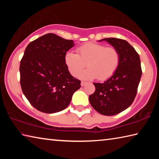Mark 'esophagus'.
Listing matches in <instances>:
<instances>
[{
  "instance_id": "34e87169",
  "label": "esophagus",
  "mask_w": 159,
  "mask_h": 159,
  "mask_svg": "<svg viewBox=\"0 0 159 159\" xmlns=\"http://www.w3.org/2000/svg\"><path fill=\"white\" fill-rule=\"evenodd\" d=\"M86 83H86L85 81H81V83H80V85H81V86H84Z\"/></svg>"
}]
</instances>
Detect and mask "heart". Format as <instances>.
Wrapping results in <instances>:
<instances>
[{"label": "heart", "instance_id": "b5f03b06", "mask_svg": "<svg viewBox=\"0 0 159 159\" xmlns=\"http://www.w3.org/2000/svg\"><path fill=\"white\" fill-rule=\"evenodd\" d=\"M120 53L114 47L100 43H87L76 49V53L68 52L64 57L67 69L72 76H78L87 62L89 68L79 76L84 79L98 77L104 80L111 77L120 64Z\"/></svg>", "mask_w": 159, "mask_h": 159}]
</instances>
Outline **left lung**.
Listing matches in <instances>:
<instances>
[{
    "instance_id": "left-lung-1",
    "label": "left lung",
    "mask_w": 159,
    "mask_h": 159,
    "mask_svg": "<svg viewBox=\"0 0 159 159\" xmlns=\"http://www.w3.org/2000/svg\"><path fill=\"white\" fill-rule=\"evenodd\" d=\"M106 41L120 53V64L105 82L94 83L95 93L89 96L94 109L104 116H114L128 108L135 98L142 76L140 58L134 48L125 40L108 38Z\"/></svg>"
}]
</instances>
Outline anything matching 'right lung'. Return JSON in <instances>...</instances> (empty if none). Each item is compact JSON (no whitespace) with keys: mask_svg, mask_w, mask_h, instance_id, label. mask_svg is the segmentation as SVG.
Here are the masks:
<instances>
[{"mask_svg":"<svg viewBox=\"0 0 159 159\" xmlns=\"http://www.w3.org/2000/svg\"><path fill=\"white\" fill-rule=\"evenodd\" d=\"M74 45L72 40L50 33L25 49L20 66V85L26 99L39 111H62L80 88V80L71 76L64 61L66 52Z\"/></svg>","mask_w":159,"mask_h":159,"instance_id":"add662e5","label":"right lung"}]
</instances>
